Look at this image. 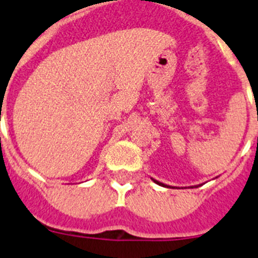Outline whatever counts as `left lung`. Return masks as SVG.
<instances>
[{
  "label": "left lung",
  "instance_id": "obj_1",
  "mask_svg": "<svg viewBox=\"0 0 258 258\" xmlns=\"http://www.w3.org/2000/svg\"><path fill=\"white\" fill-rule=\"evenodd\" d=\"M151 179L155 182V183L159 184V186H163V187H172V188H174V187H173V186H169V184H165V183H163V182L156 181V179H154V178H152V177H151ZM199 186H202V184H195V186H191V187H199Z\"/></svg>",
  "mask_w": 258,
  "mask_h": 258
}]
</instances>
